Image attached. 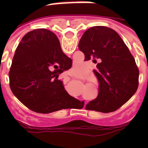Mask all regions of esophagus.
<instances>
[{
	"label": "esophagus",
	"instance_id": "1",
	"mask_svg": "<svg viewBox=\"0 0 148 148\" xmlns=\"http://www.w3.org/2000/svg\"><path fill=\"white\" fill-rule=\"evenodd\" d=\"M69 75H70V73H69V72H66V73H63L62 77H63V78H66V77H68ZM84 106H85V103H84Z\"/></svg>",
	"mask_w": 148,
	"mask_h": 148
}]
</instances>
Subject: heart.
Wrapping results in <instances>:
<instances>
[{
  "mask_svg": "<svg viewBox=\"0 0 148 148\" xmlns=\"http://www.w3.org/2000/svg\"><path fill=\"white\" fill-rule=\"evenodd\" d=\"M73 70L76 74H82L84 71V67L80 64H76L74 65Z\"/></svg>",
  "mask_w": 148,
  "mask_h": 148,
  "instance_id": "1",
  "label": "heart"
}]
</instances>
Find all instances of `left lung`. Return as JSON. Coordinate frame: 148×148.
Returning <instances> with one entry per match:
<instances>
[{
	"label": "left lung",
	"mask_w": 148,
	"mask_h": 148,
	"mask_svg": "<svg viewBox=\"0 0 148 148\" xmlns=\"http://www.w3.org/2000/svg\"><path fill=\"white\" fill-rule=\"evenodd\" d=\"M78 48L84 61L97 64L93 73L99 82V94L85 108L102 113L119 109L138 86L139 72L127 45L113 29L95 26L83 34Z\"/></svg>",
	"instance_id": "8db88e82"
}]
</instances>
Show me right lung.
<instances>
[{
	"label": "right lung",
	"instance_id": "add662e5",
	"mask_svg": "<svg viewBox=\"0 0 148 148\" xmlns=\"http://www.w3.org/2000/svg\"><path fill=\"white\" fill-rule=\"evenodd\" d=\"M72 63L53 32L47 29L30 31L21 39L13 57L10 71L12 92L36 113L69 108L74 98L58 78L71 68Z\"/></svg>",
	"mask_w": 148,
	"mask_h": 148
}]
</instances>
